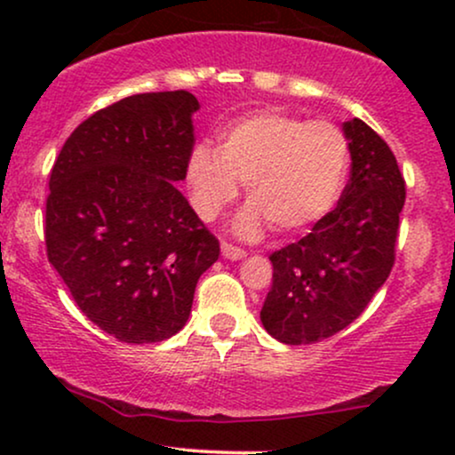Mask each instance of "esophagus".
Listing matches in <instances>:
<instances>
[{"instance_id":"34e87169","label":"esophagus","mask_w":455,"mask_h":455,"mask_svg":"<svg viewBox=\"0 0 455 455\" xmlns=\"http://www.w3.org/2000/svg\"><path fill=\"white\" fill-rule=\"evenodd\" d=\"M222 250V257L227 260H242L245 257V252L242 248H237V245H231V243H222L220 245Z\"/></svg>"}]
</instances>
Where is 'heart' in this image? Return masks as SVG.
Returning a JSON list of instances; mask_svg holds the SVG:
<instances>
[{"instance_id":"heart-1","label":"heart","mask_w":455,"mask_h":455,"mask_svg":"<svg viewBox=\"0 0 455 455\" xmlns=\"http://www.w3.org/2000/svg\"><path fill=\"white\" fill-rule=\"evenodd\" d=\"M348 166L351 148L340 128L263 108L228 122L218 132V148L195 145L186 186L203 222L218 220L245 184L250 203L233 224L235 235L254 239L267 224L282 235H299L336 210Z\"/></svg>"}]
</instances>
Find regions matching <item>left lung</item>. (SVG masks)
<instances>
[{
	"instance_id": "left-lung-1",
	"label": "left lung",
	"mask_w": 455,
	"mask_h": 455,
	"mask_svg": "<svg viewBox=\"0 0 455 455\" xmlns=\"http://www.w3.org/2000/svg\"><path fill=\"white\" fill-rule=\"evenodd\" d=\"M351 180L310 235L269 257L274 280L260 323L282 344L321 342L342 331L385 284L395 259L404 177L389 145L362 119L342 124Z\"/></svg>"
}]
</instances>
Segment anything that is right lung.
Wrapping results in <instances>:
<instances>
[{
    "label": "right lung",
    "mask_w": 455,
    "mask_h": 455,
    "mask_svg": "<svg viewBox=\"0 0 455 455\" xmlns=\"http://www.w3.org/2000/svg\"><path fill=\"white\" fill-rule=\"evenodd\" d=\"M196 111L184 90L124 98L85 119L51 171L46 254L83 315L119 342L175 336L220 257L175 186Z\"/></svg>",
    "instance_id": "right-lung-1"
}]
</instances>
